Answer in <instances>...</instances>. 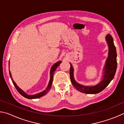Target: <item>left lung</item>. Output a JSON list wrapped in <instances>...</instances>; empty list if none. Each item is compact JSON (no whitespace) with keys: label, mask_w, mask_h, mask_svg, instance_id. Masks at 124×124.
<instances>
[{"label":"left lung","mask_w":124,"mask_h":124,"mask_svg":"<svg viewBox=\"0 0 124 124\" xmlns=\"http://www.w3.org/2000/svg\"><path fill=\"white\" fill-rule=\"evenodd\" d=\"M106 38L109 46L108 57L107 59L104 67L103 79L98 84L93 86H85L77 83L73 77V69L72 64H70V75L71 82L72 85L80 92L87 94L98 93L107 86L114 78L117 68L116 48L114 44L113 38L110 34H107Z\"/></svg>","instance_id":"1"}]
</instances>
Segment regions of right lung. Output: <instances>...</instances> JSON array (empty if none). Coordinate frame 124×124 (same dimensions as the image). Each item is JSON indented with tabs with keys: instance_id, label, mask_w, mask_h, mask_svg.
<instances>
[{
	"instance_id": "add662e5",
	"label": "right lung",
	"mask_w": 124,
	"mask_h": 124,
	"mask_svg": "<svg viewBox=\"0 0 124 124\" xmlns=\"http://www.w3.org/2000/svg\"><path fill=\"white\" fill-rule=\"evenodd\" d=\"M61 63V61L58 62L57 63H56L52 67L51 71H50V80L49 83V84H48V86H47L46 89V90H44V91L43 92H40V93L35 94V95H28L25 93L24 91H23L21 89H20V88L18 87L17 86L16 83L13 81V79H12L11 80H12V83H13V84L15 86V87L16 90H17V91L19 92L21 95L23 96V97H24L28 98V99H35V98H38L41 97H42V96L45 95L46 94L47 92L50 91V89H51V86H52V81H53V77H54V72H55L56 70L57 69V67L60 66ZM9 73H10V76L11 78V73H10V70H9Z\"/></svg>"
}]
</instances>
